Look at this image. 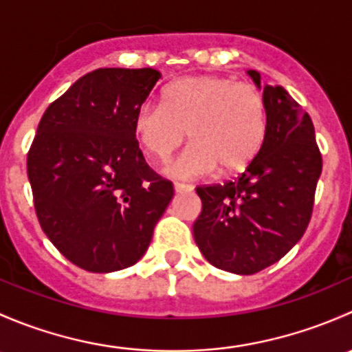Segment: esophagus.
<instances>
[{
	"label": "esophagus",
	"mask_w": 352,
	"mask_h": 352,
	"mask_svg": "<svg viewBox=\"0 0 352 352\" xmlns=\"http://www.w3.org/2000/svg\"><path fill=\"white\" fill-rule=\"evenodd\" d=\"M173 189H175L177 194H186V192H190V190H192V186L175 182V184H173Z\"/></svg>",
	"instance_id": "1"
}]
</instances>
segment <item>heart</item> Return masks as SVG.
<instances>
[{
  "label": "heart",
  "instance_id": "heart-1",
  "mask_svg": "<svg viewBox=\"0 0 352 352\" xmlns=\"http://www.w3.org/2000/svg\"><path fill=\"white\" fill-rule=\"evenodd\" d=\"M134 133L151 158L166 163L189 134L190 144L168 175L199 179L247 168L264 144L267 102L255 85L225 76H187L163 91V105L143 104L134 113Z\"/></svg>",
  "mask_w": 352,
  "mask_h": 352
}]
</instances>
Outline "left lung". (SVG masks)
<instances>
[{
  "label": "left lung",
  "mask_w": 352,
  "mask_h": 352,
  "mask_svg": "<svg viewBox=\"0 0 352 352\" xmlns=\"http://www.w3.org/2000/svg\"><path fill=\"white\" fill-rule=\"evenodd\" d=\"M261 88V73L247 71ZM267 133L239 179L197 187L202 211L194 240L206 261L233 274L269 267L303 236L322 173L310 116L283 87H264Z\"/></svg>",
  "instance_id": "left-lung-1"
}]
</instances>
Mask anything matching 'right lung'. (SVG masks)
Listing matches in <instances>:
<instances>
[{"mask_svg":"<svg viewBox=\"0 0 352 352\" xmlns=\"http://www.w3.org/2000/svg\"><path fill=\"white\" fill-rule=\"evenodd\" d=\"M162 78L100 67L52 102L27 156L35 212L52 245L90 272L136 264L173 197L144 162L134 113Z\"/></svg>","mask_w":352,"mask_h":352,"instance_id":"right-lung-1","label":"right lung"}]
</instances>
